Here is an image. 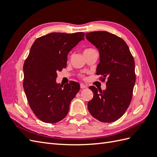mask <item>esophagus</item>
I'll return each mask as SVG.
<instances>
[{"label":"esophagus","instance_id":"1","mask_svg":"<svg viewBox=\"0 0 157 157\" xmlns=\"http://www.w3.org/2000/svg\"><path fill=\"white\" fill-rule=\"evenodd\" d=\"M80 88L81 89H83V88H87V86H86V85H84V84H80Z\"/></svg>","mask_w":157,"mask_h":157}]
</instances>
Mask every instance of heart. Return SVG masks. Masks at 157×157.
Listing matches in <instances>:
<instances>
[{
	"label": "heart",
	"instance_id": "1",
	"mask_svg": "<svg viewBox=\"0 0 157 157\" xmlns=\"http://www.w3.org/2000/svg\"><path fill=\"white\" fill-rule=\"evenodd\" d=\"M94 50V49H93V48H86V49H85L84 51V54L87 53V52H90V51H92V50ZM79 77H80V78H83L84 76H83V75H80Z\"/></svg>",
	"mask_w": 157,
	"mask_h": 157
}]
</instances>
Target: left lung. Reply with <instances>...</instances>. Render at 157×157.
<instances>
[{
	"instance_id": "1",
	"label": "left lung",
	"mask_w": 157,
	"mask_h": 157,
	"mask_svg": "<svg viewBox=\"0 0 157 157\" xmlns=\"http://www.w3.org/2000/svg\"><path fill=\"white\" fill-rule=\"evenodd\" d=\"M100 54L96 75L106 82L105 90L92 86L94 96L88 103L92 116L102 122H112L124 115L131 102L136 82L135 62L126 42L107 31L86 34Z\"/></svg>"
}]
</instances>
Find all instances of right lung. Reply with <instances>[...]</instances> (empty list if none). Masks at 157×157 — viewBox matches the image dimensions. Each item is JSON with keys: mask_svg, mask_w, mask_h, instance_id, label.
<instances>
[{"mask_svg": "<svg viewBox=\"0 0 157 157\" xmlns=\"http://www.w3.org/2000/svg\"><path fill=\"white\" fill-rule=\"evenodd\" d=\"M84 39L83 32L51 33L38 38L31 46L23 64V84L31 110L42 122L56 123L67 115L80 84H57V72L66 68L69 52Z\"/></svg>", "mask_w": 157, "mask_h": 157, "instance_id": "1", "label": "right lung"}]
</instances>
